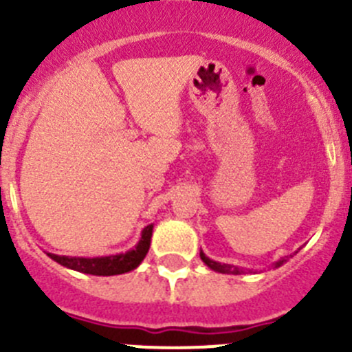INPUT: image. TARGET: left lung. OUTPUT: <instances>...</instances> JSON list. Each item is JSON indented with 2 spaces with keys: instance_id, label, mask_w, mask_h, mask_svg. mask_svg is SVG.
<instances>
[{
  "instance_id": "1",
  "label": "left lung",
  "mask_w": 352,
  "mask_h": 352,
  "mask_svg": "<svg viewBox=\"0 0 352 352\" xmlns=\"http://www.w3.org/2000/svg\"><path fill=\"white\" fill-rule=\"evenodd\" d=\"M201 259H203V261L206 263V265L211 268V270L220 272V274H234V275L244 274V270H241V268H235V267H230V265H221V263L213 261V259H210V258H208V256H204L203 251H201ZM282 263H284V261H278L277 267H280Z\"/></svg>"
}]
</instances>
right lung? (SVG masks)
<instances>
[{"mask_svg":"<svg viewBox=\"0 0 352 352\" xmlns=\"http://www.w3.org/2000/svg\"><path fill=\"white\" fill-rule=\"evenodd\" d=\"M151 235H153V225L142 230V237L139 244L135 245L132 251L125 252V254H115V256H101V258H70V256H58L47 252L51 259L56 263L63 265V267L72 268V270L82 272V274L89 275H120L127 274V272L134 270L139 267V263L144 259L146 252H148L149 244H151Z\"/></svg>","mask_w":352,"mask_h":352,"instance_id":"right-lung-1","label":"right lung"}]
</instances>
